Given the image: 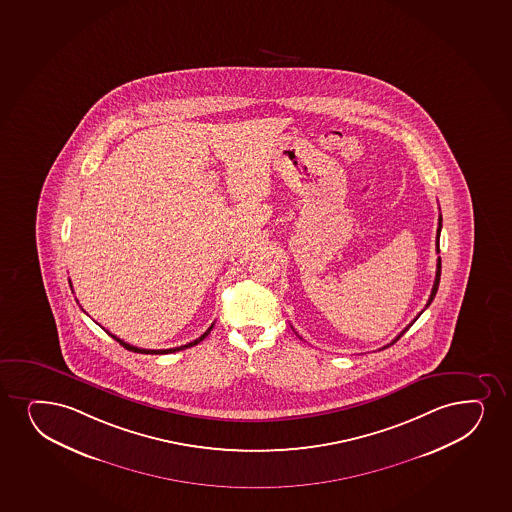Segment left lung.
<instances>
[{
	"instance_id": "obj_1",
	"label": "left lung",
	"mask_w": 512,
	"mask_h": 512,
	"mask_svg": "<svg viewBox=\"0 0 512 512\" xmlns=\"http://www.w3.org/2000/svg\"><path fill=\"white\" fill-rule=\"evenodd\" d=\"M440 229H442V216L439 217V228H437V240H435V247H437V253L440 252V247H439ZM440 269H442V262H440V257H439V259H437V272H435V281H433L432 293H430V298H428L427 307H425V308H428V305H430V303H432L433 298H435V295H437V289H439V283H440ZM425 308H423V310H425ZM423 310H421V312H423ZM421 312L418 313V317H420ZM418 317H416V319H418ZM416 319L413 320V322H411V324H409L408 327H406V329H404V331L401 332V334H399V336H397L396 339H394V341H392V343L387 344V346H391V344L396 343L397 339H399V337L403 336L404 332L408 331V329H409V327H411V325L415 324ZM387 346H384V348H387Z\"/></svg>"
}]
</instances>
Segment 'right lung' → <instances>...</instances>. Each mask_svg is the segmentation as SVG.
Listing matches in <instances>:
<instances>
[{"mask_svg":"<svg viewBox=\"0 0 512 512\" xmlns=\"http://www.w3.org/2000/svg\"><path fill=\"white\" fill-rule=\"evenodd\" d=\"M212 327H214V324L207 329V331L202 334V336L199 337V339H195V341H192V343L183 344V346H178V348H169V349H144V348H137V346H132V344L125 343V341H121L120 337L113 336V339H116L118 343L123 346V348L130 349V351H135V353H144V355H168V353H176V351H181V349H187L192 348V346H195V344H199L200 341H204L205 337L209 336V332L212 331Z\"/></svg>","mask_w":512,"mask_h":512,"instance_id":"add662e5","label":"right lung"}]
</instances>
